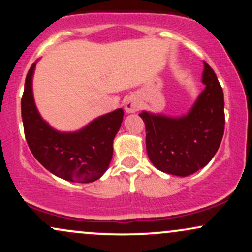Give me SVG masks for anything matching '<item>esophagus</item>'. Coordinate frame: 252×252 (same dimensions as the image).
Returning <instances> with one entry per match:
<instances>
[{
    "instance_id": "1",
    "label": "esophagus",
    "mask_w": 252,
    "mask_h": 252,
    "mask_svg": "<svg viewBox=\"0 0 252 252\" xmlns=\"http://www.w3.org/2000/svg\"><path fill=\"white\" fill-rule=\"evenodd\" d=\"M140 100H138L135 96H130L129 98H126V106H124V108H126V112H136L140 109Z\"/></svg>"
}]
</instances>
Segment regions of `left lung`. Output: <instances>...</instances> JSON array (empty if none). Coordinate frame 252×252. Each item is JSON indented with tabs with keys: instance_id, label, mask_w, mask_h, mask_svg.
I'll list each match as a JSON object with an SVG mask.
<instances>
[{
	"instance_id": "1",
	"label": "left lung",
	"mask_w": 252,
	"mask_h": 252,
	"mask_svg": "<svg viewBox=\"0 0 252 252\" xmlns=\"http://www.w3.org/2000/svg\"><path fill=\"white\" fill-rule=\"evenodd\" d=\"M206 85L190 111L179 118L140 114L146 124L149 160L161 172L187 176L201 169L220 146L225 126L224 94L215 71L206 62Z\"/></svg>"
}]
</instances>
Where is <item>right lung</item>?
<instances>
[{"instance_id":"add662e5","label":"right lung","mask_w":252,"mask_h":252,"mask_svg":"<svg viewBox=\"0 0 252 252\" xmlns=\"http://www.w3.org/2000/svg\"><path fill=\"white\" fill-rule=\"evenodd\" d=\"M35 63L25 82L21 114L28 147L34 158L54 175L73 182H92L108 169L112 158V142L123 121L117 109L92 121L77 132L52 129L37 112L32 91Z\"/></svg>"}]
</instances>
